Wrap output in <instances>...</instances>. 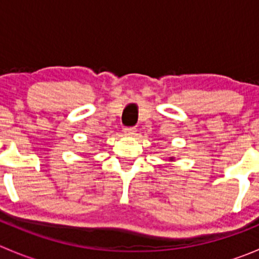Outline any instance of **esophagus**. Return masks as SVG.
Returning <instances> with one entry per match:
<instances>
[{
	"label": "esophagus",
	"instance_id": "esophagus-1",
	"mask_svg": "<svg viewBox=\"0 0 259 259\" xmlns=\"http://www.w3.org/2000/svg\"><path fill=\"white\" fill-rule=\"evenodd\" d=\"M137 133V127H125L124 134L127 135V137H133Z\"/></svg>",
	"mask_w": 259,
	"mask_h": 259
}]
</instances>
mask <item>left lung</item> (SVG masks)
<instances>
[{
	"label": "left lung",
	"mask_w": 259,
	"mask_h": 259,
	"mask_svg": "<svg viewBox=\"0 0 259 259\" xmlns=\"http://www.w3.org/2000/svg\"><path fill=\"white\" fill-rule=\"evenodd\" d=\"M169 160H174V158H170V159H169Z\"/></svg>",
	"instance_id": "8db88e82"
}]
</instances>
